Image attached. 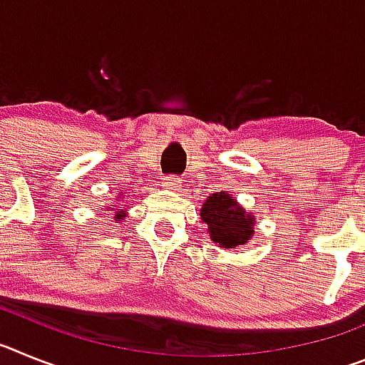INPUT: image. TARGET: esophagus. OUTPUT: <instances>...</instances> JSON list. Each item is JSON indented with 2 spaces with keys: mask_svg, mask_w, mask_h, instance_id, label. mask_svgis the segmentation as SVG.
Wrapping results in <instances>:
<instances>
[{
  "mask_svg": "<svg viewBox=\"0 0 365 365\" xmlns=\"http://www.w3.org/2000/svg\"><path fill=\"white\" fill-rule=\"evenodd\" d=\"M163 188L166 190H179L180 188V180L179 177H164L163 179Z\"/></svg>",
  "mask_w": 365,
  "mask_h": 365,
  "instance_id": "34e87169",
  "label": "esophagus"
}]
</instances>
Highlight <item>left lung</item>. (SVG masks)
<instances>
[{
    "instance_id": "1",
    "label": "left lung",
    "mask_w": 365,
    "mask_h": 365,
    "mask_svg": "<svg viewBox=\"0 0 365 365\" xmlns=\"http://www.w3.org/2000/svg\"><path fill=\"white\" fill-rule=\"evenodd\" d=\"M199 215L206 225L210 240L222 250L247 245L254 235L256 217L252 212L245 210L235 197H232V193H212L202 202Z\"/></svg>"
}]
</instances>
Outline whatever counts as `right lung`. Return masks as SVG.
Wrapping results in <instances>:
<instances>
[{
  "label": "right lung",
  "mask_w": 365,
  "mask_h": 365,
  "mask_svg": "<svg viewBox=\"0 0 365 365\" xmlns=\"http://www.w3.org/2000/svg\"><path fill=\"white\" fill-rule=\"evenodd\" d=\"M122 199H124V197H122V192H120V195L117 197V201H120V202H113V205L106 206L102 212L111 210L113 212V219H115V221H124L125 215H128V208H131V206H128V208H125V205H122V202H124Z\"/></svg>",
  "instance_id": "add662e5"
}]
</instances>
